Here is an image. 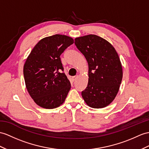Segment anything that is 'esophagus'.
Masks as SVG:
<instances>
[{
	"mask_svg": "<svg viewBox=\"0 0 149 149\" xmlns=\"http://www.w3.org/2000/svg\"><path fill=\"white\" fill-rule=\"evenodd\" d=\"M78 78V76H74V77H73L72 78V80L73 81H75L76 79H77Z\"/></svg>",
	"mask_w": 149,
	"mask_h": 149,
	"instance_id": "obj_1",
	"label": "esophagus"
}]
</instances>
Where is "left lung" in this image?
Returning <instances> with one entry per match:
<instances>
[{
  "label": "left lung",
  "instance_id": "1",
  "mask_svg": "<svg viewBox=\"0 0 149 149\" xmlns=\"http://www.w3.org/2000/svg\"><path fill=\"white\" fill-rule=\"evenodd\" d=\"M74 43L88 64V82L81 92L88 106L102 108L116 96L123 78L120 59L114 47L95 35L76 38Z\"/></svg>",
  "mask_w": 149,
  "mask_h": 149
}]
</instances>
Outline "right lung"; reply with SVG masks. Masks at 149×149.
Wrapping results in <instances>:
<instances>
[{"mask_svg":"<svg viewBox=\"0 0 149 149\" xmlns=\"http://www.w3.org/2000/svg\"><path fill=\"white\" fill-rule=\"evenodd\" d=\"M73 39L54 35L40 40L31 50L23 68L28 92L35 102L43 108L54 109L64 102L71 88L60 56Z\"/></svg>","mask_w":149,"mask_h":149,"instance_id":"obj_1","label":"right lung"}]
</instances>
